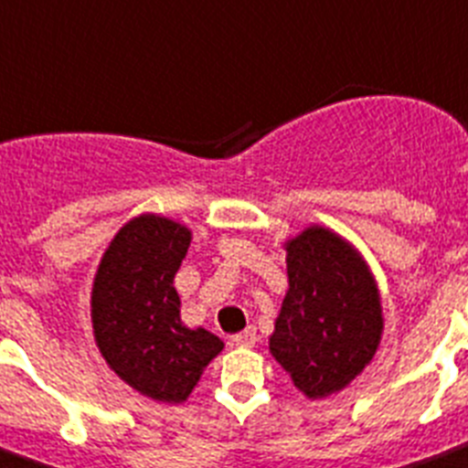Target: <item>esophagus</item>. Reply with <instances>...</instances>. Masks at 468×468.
Masks as SVG:
<instances>
[{
    "mask_svg": "<svg viewBox=\"0 0 468 468\" xmlns=\"http://www.w3.org/2000/svg\"><path fill=\"white\" fill-rule=\"evenodd\" d=\"M254 343H257V328H254V325H247L245 331L233 335L235 347H252Z\"/></svg>",
    "mask_w": 468,
    "mask_h": 468,
    "instance_id": "obj_1",
    "label": "esophagus"
}]
</instances>
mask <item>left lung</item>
Segmentation results:
<instances>
[{
	"instance_id": "obj_1",
	"label": "left lung",
	"mask_w": 468,
	"mask_h": 468,
	"mask_svg": "<svg viewBox=\"0 0 468 468\" xmlns=\"http://www.w3.org/2000/svg\"><path fill=\"white\" fill-rule=\"evenodd\" d=\"M288 292L269 352L307 399H325L371 364L383 337L374 271L347 238L312 223L282 242Z\"/></svg>"
}]
</instances>
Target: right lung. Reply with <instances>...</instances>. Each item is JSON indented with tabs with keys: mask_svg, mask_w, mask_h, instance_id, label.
Here are the masks:
<instances>
[{
	"mask_svg": "<svg viewBox=\"0 0 468 468\" xmlns=\"http://www.w3.org/2000/svg\"><path fill=\"white\" fill-rule=\"evenodd\" d=\"M192 242L186 223L133 216L104 250L90 292L94 343L125 386L159 404H183L223 340L180 319L174 278Z\"/></svg>",
	"mask_w": 468,
	"mask_h": 468,
	"instance_id": "add662e5",
	"label": "right lung"
}]
</instances>
